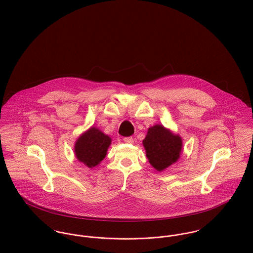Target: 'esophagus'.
Returning a JSON list of instances; mask_svg holds the SVG:
<instances>
[{
    "label": "esophagus",
    "mask_w": 253,
    "mask_h": 253,
    "mask_svg": "<svg viewBox=\"0 0 253 253\" xmlns=\"http://www.w3.org/2000/svg\"><path fill=\"white\" fill-rule=\"evenodd\" d=\"M124 142L127 143V144H132L134 142V140H133L132 137H125L124 138Z\"/></svg>",
    "instance_id": "1"
}]
</instances>
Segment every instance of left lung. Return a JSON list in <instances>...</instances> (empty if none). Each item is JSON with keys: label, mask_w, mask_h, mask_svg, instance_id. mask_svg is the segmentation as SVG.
<instances>
[{"label": "left lung", "mask_w": 253, "mask_h": 253, "mask_svg": "<svg viewBox=\"0 0 253 253\" xmlns=\"http://www.w3.org/2000/svg\"><path fill=\"white\" fill-rule=\"evenodd\" d=\"M150 165L158 171H163L175 164L182 153V138L163 125L148 128L142 141Z\"/></svg>", "instance_id": "1"}]
</instances>
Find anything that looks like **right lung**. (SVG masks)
Here are the masks:
<instances>
[{"mask_svg":"<svg viewBox=\"0 0 253 253\" xmlns=\"http://www.w3.org/2000/svg\"><path fill=\"white\" fill-rule=\"evenodd\" d=\"M111 137L95 126L83 132L75 142L74 153L79 162L92 169L98 166L106 157Z\"/></svg>","mask_w":253,"mask_h":253,"instance_id":"1","label":"right lung"}]
</instances>
